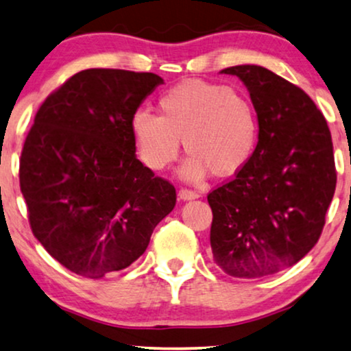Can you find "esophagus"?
<instances>
[{
	"label": "esophagus",
	"instance_id": "1",
	"mask_svg": "<svg viewBox=\"0 0 351 351\" xmlns=\"http://www.w3.org/2000/svg\"><path fill=\"white\" fill-rule=\"evenodd\" d=\"M179 198H180L182 201L196 199V198H199V193H196V191L189 190V189H180V190H179Z\"/></svg>",
	"mask_w": 351,
	"mask_h": 351
}]
</instances>
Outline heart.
I'll return each instance as SVG.
<instances>
[{
    "label": "heart",
    "mask_w": 351,
    "mask_h": 351,
    "mask_svg": "<svg viewBox=\"0 0 351 351\" xmlns=\"http://www.w3.org/2000/svg\"><path fill=\"white\" fill-rule=\"evenodd\" d=\"M160 114L136 112L131 131L138 156L152 171L176 160L184 138L191 155L182 174L198 180L206 172L232 176L247 161L256 142L251 104L234 89L191 80L174 86L158 102Z\"/></svg>",
    "instance_id": "obj_1"
}]
</instances>
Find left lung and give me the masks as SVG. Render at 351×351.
<instances>
[{"label": "left lung", "instance_id": "8db88e82", "mask_svg": "<svg viewBox=\"0 0 351 351\" xmlns=\"http://www.w3.org/2000/svg\"><path fill=\"white\" fill-rule=\"evenodd\" d=\"M222 73L246 84L258 142L233 179L208 195L210 247L225 273L261 278L292 267L318 243L337 184L332 138L295 84L258 65Z\"/></svg>", "mask_w": 351, "mask_h": 351}]
</instances>
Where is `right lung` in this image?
Returning <instances> with one entry per match:
<instances>
[{"mask_svg":"<svg viewBox=\"0 0 351 351\" xmlns=\"http://www.w3.org/2000/svg\"><path fill=\"white\" fill-rule=\"evenodd\" d=\"M155 73L89 69L47 95L21 155V191L43 247L66 270L102 278L145 252L176 189L136 158L131 119Z\"/></svg>","mask_w":351,"mask_h":351,"instance_id":"obj_1","label":"right lung"}]
</instances>
